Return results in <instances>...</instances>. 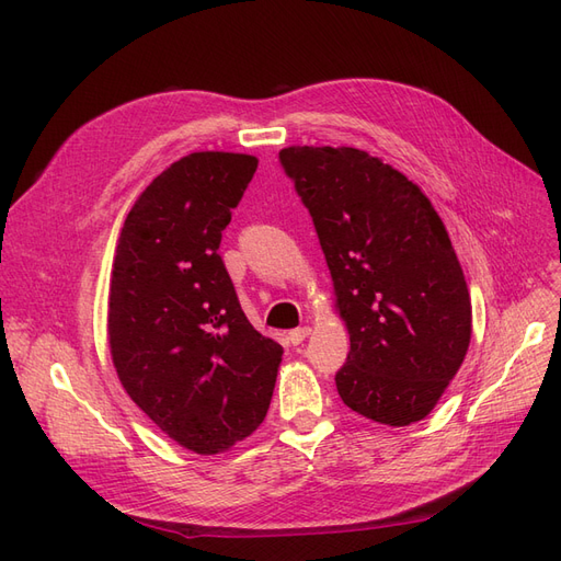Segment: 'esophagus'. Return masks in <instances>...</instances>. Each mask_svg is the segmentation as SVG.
I'll return each mask as SVG.
<instances>
[{"label": "esophagus", "instance_id": "1", "mask_svg": "<svg viewBox=\"0 0 561 561\" xmlns=\"http://www.w3.org/2000/svg\"><path fill=\"white\" fill-rule=\"evenodd\" d=\"M309 334H311V328H297V330H293L290 334H287V339H290L293 346H299Z\"/></svg>", "mask_w": 561, "mask_h": 561}]
</instances>
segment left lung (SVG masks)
Instances as JSON below:
<instances>
[{
    "instance_id": "left-lung-1",
    "label": "left lung",
    "mask_w": 561,
    "mask_h": 561,
    "mask_svg": "<svg viewBox=\"0 0 561 561\" xmlns=\"http://www.w3.org/2000/svg\"><path fill=\"white\" fill-rule=\"evenodd\" d=\"M313 217L351 351L336 371L344 404L383 426L426 419L472 334L463 268L419 184L355 147L280 149Z\"/></svg>"
}]
</instances>
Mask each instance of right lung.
Wrapping results in <instances>:
<instances>
[{"mask_svg": "<svg viewBox=\"0 0 561 561\" xmlns=\"http://www.w3.org/2000/svg\"><path fill=\"white\" fill-rule=\"evenodd\" d=\"M257 157L194 151L133 203L114 252L107 339L116 377L157 426L194 454L260 428L283 346L245 318L219 257Z\"/></svg>", "mask_w": 561, "mask_h": 561, "instance_id": "1", "label": "right lung"}]
</instances>
